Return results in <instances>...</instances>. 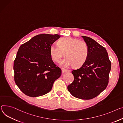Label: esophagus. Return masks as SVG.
Returning <instances> with one entry per match:
<instances>
[{"instance_id": "obj_1", "label": "esophagus", "mask_w": 123, "mask_h": 123, "mask_svg": "<svg viewBox=\"0 0 123 123\" xmlns=\"http://www.w3.org/2000/svg\"><path fill=\"white\" fill-rule=\"evenodd\" d=\"M61 70H62V73H65V72H69L68 70H66V69H63V68H62Z\"/></svg>"}]
</instances>
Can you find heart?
Returning a JSON list of instances; mask_svg holds the SVG:
<instances>
[{"instance_id": "1", "label": "heart", "mask_w": 123, "mask_h": 123, "mask_svg": "<svg viewBox=\"0 0 123 123\" xmlns=\"http://www.w3.org/2000/svg\"><path fill=\"white\" fill-rule=\"evenodd\" d=\"M49 52L53 61L59 63L64 53L66 57L62 61L61 65L66 67L72 65L74 67L79 68L86 61L89 50L85 42L66 37L58 41L57 46H51Z\"/></svg>"}]
</instances>
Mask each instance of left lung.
<instances>
[{"mask_svg": "<svg viewBox=\"0 0 123 123\" xmlns=\"http://www.w3.org/2000/svg\"><path fill=\"white\" fill-rule=\"evenodd\" d=\"M82 37L89 47V55L81 67L72 71L74 80L68 90L75 98L90 99L107 87L111 64L105 48L90 37Z\"/></svg>", "mask_w": 123, "mask_h": 123, "instance_id": "left-lung-1", "label": "left lung"}]
</instances>
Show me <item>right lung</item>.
Returning <instances> with one entry per match:
<instances>
[{
    "label": "right lung",
    "mask_w": 123,
    "mask_h": 123,
    "mask_svg": "<svg viewBox=\"0 0 123 123\" xmlns=\"http://www.w3.org/2000/svg\"><path fill=\"white\" fill-rule=\"evenodd\" d=\"M58 34H42L21 44L14 62V80L25 95L36 97L47 94L62 71L53 62L49 52Z\"/></svg>",
    "instance_id": "obj_1"
}]
</instances>
